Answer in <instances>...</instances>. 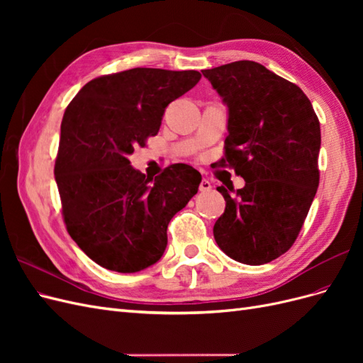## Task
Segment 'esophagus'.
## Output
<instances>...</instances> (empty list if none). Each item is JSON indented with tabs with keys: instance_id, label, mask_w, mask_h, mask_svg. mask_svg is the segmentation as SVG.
I'll list each match as a JSON object with an SVG mask.
<instances>
[{
	"instance_id": "34e87169",
	"label": "esophagus",
	"mask_w": 363,
	"mask_h": 363,
	"mask_svg": "<svg viewBox=\"0 0 363 363\" xmlns=\"http://www.w3.org/2000/svg\"><path fill=\"white\" fill-rule=\"evenodd\" d=\"M211 188H212L211 182H208L207 179H203L201 183H200V191H201V192H207V191H211Z\"/></svg>"
}]
</instances>
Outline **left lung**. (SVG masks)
Listing matches in <instances>:
<instances>
[{"instance_id": "1", "label": "left lung", "mask_w": 363, "mask_h": 363, "mask_svg": "<svg viewBox=\"0 0 363 363\" xmlns=\"http://www.w3.org/2000/svg\"><path fill=\"white\" fill-rule=\"evenodd\" d=\"M201 72L227 106L225 157L219 163L245 180L238 191L216 188L225 211L213 236L228 257L263 265L292 247L309 213L320 183V121L298 86L257 62Z\"/></svg>"}]
</instances>
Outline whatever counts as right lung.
<instances>
[{"label":"right lung","mask_w":363,"mask_h":363,"mask_svg":"<svg viewBox=\"0 0 363 363\" xmlns=\"http://www.w3.org/2000/svg\"><path fill=\"white\" fill-rule=\"evenodd\" d=\"M199 71L133 68L86 83L65 111L54 175L68 233L87 257L138 272L163 256L172 216L199 192L189 164L145 177L135 147L157 135L164 108L200 82Z\"/></svg>","instance_id":"obj_1"}]
</instances>
